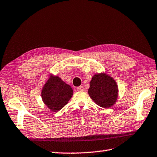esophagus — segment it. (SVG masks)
Masks as SVG:
<instances>
[{"mask_svg":"<svg viewBox=\"0 0 157 157\" xmlns=\"http://www.w3.org/2000/svg\"><path fill=\"white\" fill-rule=\"evenodd\" d=\"M77 90L79 91H82L84 90V86H78V88H77Z\"/></svg>","mask_w":157,"mask_h":157,"instance_id":"34e87169","label":"esophagus"}]
</instances>
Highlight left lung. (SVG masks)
Wrapping results in <instances>:
<instances>
[{
  "instance_id": "1",
  "label": "left lung",
  "mask_w": 157,
  "mask_h": 157,
  "mask_svg": "<svg viewBox=\"0 0 157 157\" xmlns=\"http://www.w3.org/2000/svg\"><path fill=\"white\" fill-rule=\"evenodd\" d=\"M88 94L97 105L109 108L114 105L118 99V85L109 75L97 73L93 76L90 82Z\"/></svg>"
}]
</instances>
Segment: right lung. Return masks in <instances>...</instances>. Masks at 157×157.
<instances>
[{
	"mask_svg": "<svg viewBox=\"0 0 157 157\" xmlns=\"http://www.w3.org/2000/svg\"><path fill=\"white\" fill-rule=\"evenodd\" d=\"M73 93L72 88L56 75H51L41 90L44 103L51 111H59L68 103Z\"/></svg>",
	"mask_w": 157,
	"mask_h": 157,
	"instance_id": "add662e5",
	"label": "right lung"
}]
</instances>
